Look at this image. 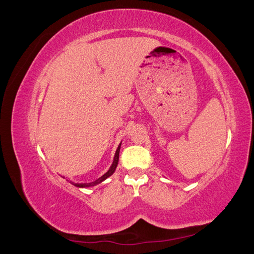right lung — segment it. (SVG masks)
<instances>
[{
  "label": "right lung",
  "instance_id": "obj_1",
  "mask_svg": "<svg viewBox=\"0 0 254 254\" xmlns=\"http://www.w3.org/2000/svg\"><path fill=\"white\" fill-rule=\"evenodd\" d=\"M120 148H121V146H119L118 149H117V152H115V156H114L113 163H112L111 167L109 168V171L107 172L104 176H102L101 178H98L97 180H95V181H93V182H90V183H74V182L72 183V181H70V182L73 184V186L77 187V188H90V187H94V186H96V184L101 183L102 181H104L105 179L108 178V177H110V176L114 173L115 168H117V166H118V163H119V156H120Z\"/></svg>",
  "mask_w": 254,
  "mask_h": 254
}]
</instances>
